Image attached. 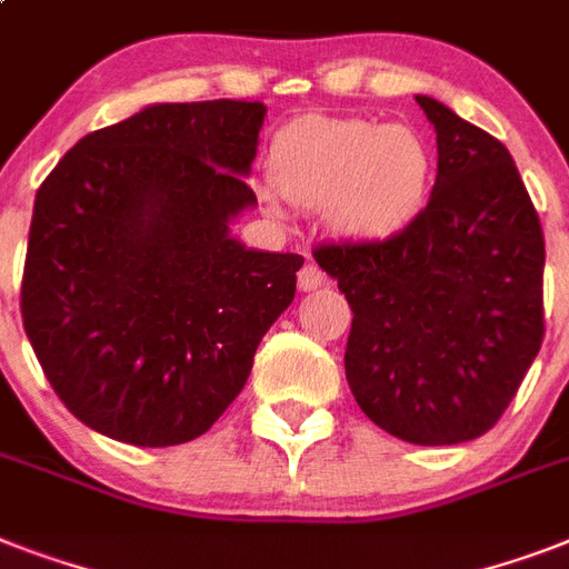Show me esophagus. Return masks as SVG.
Instances as JSON below:
<instances>
[{
    "label": "esophagus",
    "instance_id": "obj_1",
    "mask_svg": "<svg viewBox=\"0 0 569 569\" xmlns=\"http://www.w3.org/2000/svg\"><path fill=\"white\" fill-rule=\"evenodd\" d=\"M325 283H328V274H325L316 262H307V266L298 271V289H301V292H312V289H319V286Z\"/></svg>",
    "mask_w": 569,
    "mask_h": 569
}]
</instances>
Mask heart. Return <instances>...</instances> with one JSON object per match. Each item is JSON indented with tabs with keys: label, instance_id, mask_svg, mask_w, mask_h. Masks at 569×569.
Instances as JSON below:
<instances>
[{
	"label": "heart",
	"instance_id": "1",
	"mask_svg": "<svg viewBox=\"0 0 569 569\" xmlns=\"http://www.w3.org/2000/svg\"><path fill=\"white\" fill-rule=\"evenodd\" d=\"M271 180L303 209L328 206L351 239H387L422 212L433 153L419 129L360 118H301L274 136Z\"/></svg>",
	"mask_w": 569,
	"mask_h": 569
}]
</instances>
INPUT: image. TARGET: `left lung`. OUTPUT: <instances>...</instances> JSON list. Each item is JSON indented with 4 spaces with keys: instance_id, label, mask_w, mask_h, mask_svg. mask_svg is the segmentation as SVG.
I'll use <instances>...</instances> for the list:
<instances>
[{
    "instance_id": "obj_1",
    "label": "left lung",
    "mask_w": 569,
    "mask_h": 569,
    "mask_svg": "<svg viewBox=\"0 0 569 569\" xmlns=\"http://www.w3.org/2000/svg\"><path fill=\"white\" fill-rule=\"evenodd\" d=\"M437 132V182L405 230L312 257L355 312L346 378L378 428L416 446L499 422L543 342V230L502 141L416 97Z\"/></svg>"
}]
</instances>
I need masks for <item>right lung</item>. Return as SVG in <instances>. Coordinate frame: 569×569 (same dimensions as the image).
<instances>
[{
    "instance_id": "add662e5",
    "label": "right lung",
    "mask_w": 569,
    "mask_h": 569,
    "mask_svg": "<svg viewBox=\"0 0 569 569\" xmlns=\"http://www.w3.org/2000/svg\"><path fill=\"white\" fill-rule=\"evenodd\" d=\"M266 106L164 102L84 136L34 197L20 312L70 413L162 449L218 422L295 298L298 253L248 250L230 218Z\"/></svg>"
}]
</instances>
